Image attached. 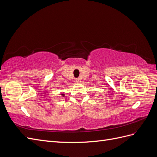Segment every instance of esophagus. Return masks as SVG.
Returning a JSON list of instances; mask_svg holds the SVG:
<instances>
[{"mask_svg":"<svg viewBox=\"0 0 157 157\" xmlns=\"http://www.w3.org/2000/svg\"><path fill=\"white\" fill-rule=\"evenodd\" d=\"M76 82H80V78H77V79H76Z\"/></svg>","mask_w":157,"mask_h":157,"instance_id":"obj_1","label":"esophagus"}]
</instances>
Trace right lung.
I'll use <instances>...</instances> for the list:
<instances>
[{
    "label": "right lung",
    "instance_id": "add662e5",
    "mask_svg": "<svg viewBox=\"0 0 157 157\" xmlns=\"http://www.w3.org/2000/svg\"><path fill=\"white\" fill-rule=\"evenodd\" d=\"M61 95H62V96H65V95H64V94H61Z\"/></svg>",
    "mask_w": 157,
    "mask_h": 157
}]
</instances>
